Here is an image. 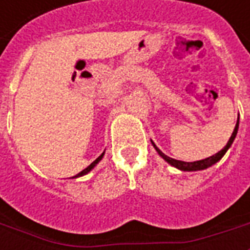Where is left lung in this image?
Listing matches in <instances>:
<instances>
[{"mask_svg": "<svg viewBox=\"0 0 250 250\" xmlns=\"http://www.w3.org/2000/svg\"><path fill=\"white\" fill-rule=\"evenodd\" d=\"M237 130H238V121L237 124H236V126H234V130H233L232 136H230V138H229V141H228V144L225 145V146L222 147L221 150L218 153H216V154H213V156H210V157L205 158V160H200V161H194V163H185V161H178V160H174V158H170L167 157V156H165L160 149H158L154 144H153V146L156 147V150L158 152V154L161 156V157L165 160V161H167V163L170 164V165H173V167H178L180 170H187V172H192V170H202V169H207V167H212L213 164H216L217 161H220L222 158V156L225 154V152H227L228 149H229V146L232 145V143L234 141V137H236V134H237Z\"/></svg>", "mask_w": 250, "mask_h": 250, "instance_id": "obj_1", "label": "left lung"}]
</instances>
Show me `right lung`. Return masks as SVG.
<instances>
[{"mask_svg":"<svg viewBox=\"0 0 250 250\" xmlns=\"http://www.w3.org/2000/svg\"><path fill=\"white\" fill-rule=\"evenodd\" d=\"M103 156H104V153H103V154H101V156H100V157L96 158V160H94V161H93V163L90 164V165H89V167H85V169H83V170H81V172L78 173V174H76V177H80V176H83V174H86L87 172H90V170H92L93 167H96V164H97L98 161H100V160H101V158H103Z\"/></svg>","mask_w":250,"mask_h":250,"instance_id":"1","label":"right lung"}]
</instances>
